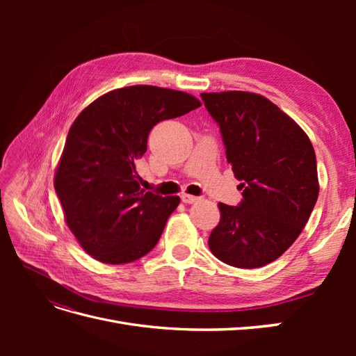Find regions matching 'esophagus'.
Returning a JSON list of instances; mask_svg holds the SVG:
<instances>
[{
    "mask_svg": "<svg viewBox=\"0 0 356 356\" xmlns=\"http://www.w3.org/2000/svg\"><path fill=\"white\" fill-rule=\"evenodd\" d=\"M200 197H196V196H191V195H186V193H184V195H182L181 196V200L182 202H184V203H195V202H197Z\"/></svg>",
    "mask_w": 356,
    "mask_h": 356,
    "instance_id": "34e87169",
    "label": "esophagus"
}]
</instances>
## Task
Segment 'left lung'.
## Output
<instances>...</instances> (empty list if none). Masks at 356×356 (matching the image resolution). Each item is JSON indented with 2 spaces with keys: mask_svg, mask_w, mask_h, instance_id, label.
Instances as JSON below:
<instances>
[{
  "mask_svg": "<svg viewBox=\"0 0 356 356\" xmlns=\"http://www.w3.org/2000/svg\"><path fill=\"white\" fill-rule=\"evenodd\" d=\"M218 123L225 156L242 184L239 207L218 203L209 250L225 264L257 268L296 242L319 195L314 145L293 118L261 95L200 93Z\"/></svg>",
  "mask_w": 356,
  "mask_h": 356,
  "instance_id": "8db88e82",
  "label": "left lung"
}]
</instances>
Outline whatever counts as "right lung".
I'll return each mask as SVG.
<instances>
[{"label": "right lung", "mask_w": 356, "mask_h": 356, "mask_svg": "<svg viewBox=\"0 0 356 356\" xmlns=\"http://www.w3.org/2000/svg\"><path fill=\"white\" fill-rule=\"evenodd\" d=\"M186 92L129 86L99 96L75 118L55 174L70 230L83 250L106 264L132 263L153 250L178 196L139 187L135 163L149 131L199 108Z\"/></svg>", "instance_id": "obj_1"}]
</instances>
